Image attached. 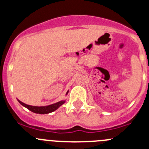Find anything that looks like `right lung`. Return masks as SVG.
Wrapping results in <instances>:
<instances>
[{
    "label": "right lung",
    "instance_id": "add662e5",
    "mask_svg": "<svg viewBox=\"0 0 149 149\" xmlns=\"http://www.w3.org/2000/svg\"><path fill=\"white\" fill-rule=\"evenodd\" d=\"M67 94L68 92L66 93V94ZM18 101H19V102L21 104L23 105L24 107L27 108V109H29L30 111L37 114L50 113V112L56 110L59 107H61V105L65 103V101H61L59 102H57L55 104H53L48 105V106H45V107H33V106H31V105H28V104H26L22 102L19 101V100H18Z\"/></svg>",
    "mask_w": 149,
    "mask_h": 149
}]
</instances>
